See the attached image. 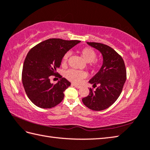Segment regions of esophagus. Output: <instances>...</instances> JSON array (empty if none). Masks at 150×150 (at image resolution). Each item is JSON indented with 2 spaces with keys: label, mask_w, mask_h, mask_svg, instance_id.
I'll return each instance as SVG.
<instances>
[{
  "label": "esophagus",
  "mask_w": 150,
  "mask_h": 150,
  "mask_svg": "<svg viewBox=\"0 0 150 150\" xmlns=\"http://www.w3.org/2000/svg\"><path fill=\"white\" fill-rule=\"evenodd\" d=\"M72 86H74L75 88H80L81 87L80 85H77V84H74V83H72Z\"/></svg>",
  "instance_id": "obj_1"
}]
</instances>
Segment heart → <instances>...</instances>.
<instances>
[{
    "mask_svg": "<svg viewBox=\"0 0 150 150\" xmlns=\"http://www.w3.org/2000/svg\"><path fill=\"white\" fill-rule=\"evenodd\" d=\"M79 52L84 61L87 62V67L90 69H96L101 66V61L96 58V51L92 47H85L79 49ZM70 54H71V53L69 52H66L64 54L62 58V66L66 65ZM65 76L69 81L73 82L75 83H79L83 79L86 78V73L83 71L69 69L66 72Z\"/></svg>",
    "mask_w": 150,
    "mask_h": 150,
    "instance_id": "obj_1",
    "label": "heart"
}]
</instances>
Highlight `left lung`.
I'll return each instance as SVG.
<instances>
[{
  "mask_svg": "<svg viewBox=\"0 0 150 150\" xmlns=\"http://www.w3.org/2000/svg\"><path fill=\"white\" fill-rule=\"evenodd\" d=\"M101 52L103 64L100 70L90 80L94 91L82 99L85 106L93 110H103L111 106L121 94L127 78L124 61L115 50L107 45L96 42H87Z\"/></svg>",
  "mask_w": 150,
  "mask_h": 150,
  "instance_id": "8db88e82",
  "label": "left lung"
}]
</instances>
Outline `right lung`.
<instances>
[{
  "instance_id": "right-lung-1",
  "label": "right lung",
  "mask_w": 150,
  "mask_h": 150,
  "mask_svg": "<svg viewBox=\"0 0 150 150\" xmlns=\"http://www.w3.org/2000/svg\"><path fill=\"white\" fill-rule=\"evenodd\" d=\"M79 42L51 38L37 44L28 51L23 64L22 82L28 98L37 107L52 108L63 100L64 91L71 83L56 71L60 67L64 54ZM52 76L61 80L57 84H51L50 78Z\"/></svg>"
}]
</instances>
